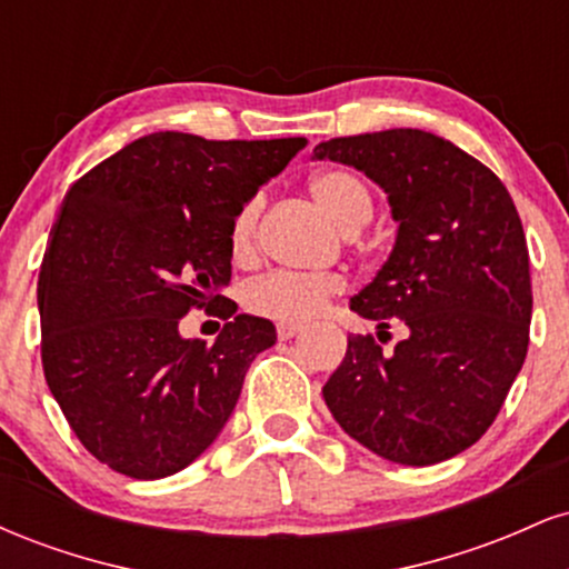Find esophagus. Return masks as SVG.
<instances>
[{"mask_svg":"<svg viewBox=\"0 0 569 569\" xmlns=\"http://www.w3.org/2000/svg\"><path fill=\"white\" fill-rule=\"evenodd\" d=\"M302 331H305L302 323H278V339H291L302 335Z\"/></svg>","mask_w":569,"mask_h":569,"instance_id":"esophagus-1","label":"esophagus"}]
</instances>
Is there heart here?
Segmentation results:
<instances>
[{"label": "heart", "instance_id": "1", "mask_svg": "<svg viewBox=\"0 0 569 569\" xmlns=\"http://www.w3.org/2000/svg\"><path fill=\"white\" fill-rule=\"evenodd\" d=\"M310 194L316 206L339 230H361L371 219V194L356 173L342 168H323L310 176ZM262 213V198H251L234 213L230 224V251L234 259H248L257 243V224ZM345 289L337 276H299V272H270L246 291V302L253 312L278 321H307Z\"/></svg>", "mask_w": 569, "mask_h": 569}]
</instances>
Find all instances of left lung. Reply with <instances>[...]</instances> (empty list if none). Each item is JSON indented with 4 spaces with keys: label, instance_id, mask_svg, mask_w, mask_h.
<instances>
[{
    "label": "left lung",
    "instance_id": "obj_1",
    "mask_svg": "<svg viewBox=\"0 0 569 569\" xmlns=\"http://www.w3.org/2000/svg\"><path fill=\"white\" fill-rule=\"evenodd\" d=\"M312 160L385 189L396 243L350 310L407 339L382 352L350 335L323 385L339 428L401 466L460 455L492 426L530 345V253L502 181L452 141L417 128L321 141Z\"/></svg>",
    "mask_w": 569,
    "mask_h": 569
}]
</instances>
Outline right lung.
Returning <instances> with one entry per match:
<instances>
[{"label":"right lung","instance_id":"add662e5","mask_svg":"<svg viewBox=\"0 0 569 569\" xmlns=\"http://www.w3.org/2000/svg\"><path fill=\"white\" fill-rule=\"evenodd\" d=\"M307 139H136L74 181L39 270L42 367L71 430L130 479H166L217 441L276 326L240 312L213 346L178 335L222 305L230 224Z\"/></svg>","mask_w":569,"mask_h":569}]
</instances>
